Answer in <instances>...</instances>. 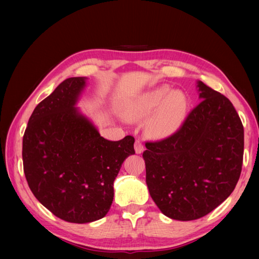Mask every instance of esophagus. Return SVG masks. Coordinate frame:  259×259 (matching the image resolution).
Here are the masks:
<instances>
[{
    "instance_id": "34e87169",
    "label": "esophagus",
    "mask_w": 259,
    "mask_h": 259,
    "mask_svg": "<svg viewBox=\"0 0 259 259\" xmlns=\"http://www.w3.org/2000/svg\"><path fill=\"white\" fill-rule=\"evenodd\" d=\"M135 150H136V153L140 154L143 152V144L141 142L140 139H137L135 142Z\"/></svg>"
}]
</instances>
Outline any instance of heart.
<instances>
[{
    "mask_svg": "<svg viewBox=\"0 0 259 259\" xmlns=\"http://www.w3.org/2000/svg\"><path fill=\"white\" fill-rule=\"evenodd\" d=\"M157 108L159 109L150 123V130L155 136L169 135L183 119L186 108L184 95L179 90L171 92L166 85L154 88L138 98L132 107L131 117H146Z\"/></svg>",
    "mask_w": 259,
    "mask_h": 259,
    "instance_id": "1",
    "label": "heart"
}]
</instances>
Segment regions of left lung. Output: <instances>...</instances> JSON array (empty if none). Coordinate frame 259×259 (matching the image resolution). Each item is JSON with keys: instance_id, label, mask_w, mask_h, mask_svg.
Instances as JSON below:
<instances>
[{"instance_id": "8db88e82", "label": "left lung", "mask_w": 259, "mask_h": 259, "mask_svg": "<svg viewBox=\"0 0 259 259\" xmlns=\"http://www.w3.org/2000/svg\"><path fill=\"white\" fill-rule=\"evenodd\" d=\"M201 101L180 128L147 141L142 157L152 200L167 218L193 221L232 194L240 177L244 127L230 99L197 83Z\"/></svg>"}]
</instances>
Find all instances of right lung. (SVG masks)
I'll list each match as a JSON object with an SVG mask.
<instances>
[{"mask_svg": "<svg viewBox=\"0 0 259 259\" xmlns=\"http://www.w3.org/2000/svg\"><path fill=\"white\" fill-rule=\"evenodd\" d=\"M85 86L71 77L36 106L23 136V167L32 193L69 223L104 218L113 200V181L135 138H102L74 107Z\"/></svg>", "mask_w": 259, "mask_h": 259, "instance_id": "obj_1", "label": "right lung"}]
</instances>
